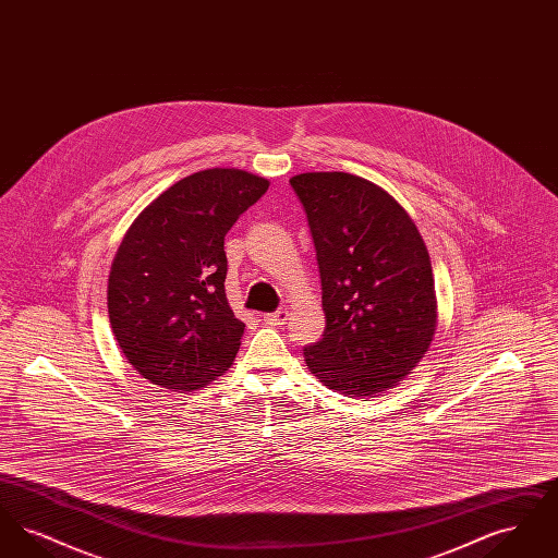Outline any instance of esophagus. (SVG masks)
Instances as JSON below:
<instances>
[{
  "label": "esophagus",
  "instance_id": "1",
  "mask_svg": "<svg viewBox=\"0 0 558 558\" xmlns=\"http://www.w3.org/2000/svg\"><path fill=\"white\" fill-rule=\"evenodd\" d=\"M289 319V312L287 310H278V312H274V314H267L266 324L269 326H280V324H284Z\"/></svg>",
  "mask_w": 558,
  "mask_h": 558
}]
</instances>
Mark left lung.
Returning <instances> with one entry per match:
<instances>
[{
  "instance_id": "8db88e82",
  "label": "left lung",
  "mask_w": 558,
  "mask_h": 558,
  "mask_svg": "<svg viewBox=\"0 0 558 558\" xmlns=\"http://www.w3.org/2000/svg\"><path fill=\"white\" fill-rule=\"evenodd\" d=\"M316 246L326 328L303 349L310 372L351 398L396 387L435 335V280L410 215L343 171L291 178Z\"/></svg>"
}]
</instances>
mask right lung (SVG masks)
Instances as JSON below:
<instances>
[{"mask_svg":"<svg viewBox=\"0 0 558 558\" xmlns=\"http://www.w3.org/2000/svg\"><path fill=\"white\" fill-rule=\"evenodd\" d=\"M267 186L240 169H205L167 187L128 230L108 276V316L153 385L194 391L232 366L244 322L226 299L223 239Z\"/></svg>","mask_w":558,"mask_h":558,"instance_id":"obj_1","label":"right lung"}]
</instances>
